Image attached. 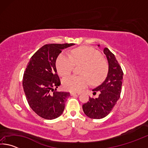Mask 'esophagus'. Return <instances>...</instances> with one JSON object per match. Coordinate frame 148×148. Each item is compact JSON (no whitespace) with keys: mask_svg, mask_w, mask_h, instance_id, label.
<instances>
[{"mask_svg":"<svg viewBox=\"0 0 148 148\" xmlns=\"http://www.w3.org/2000/svg\"><path fill=\"white\" fill-rule=\"evenodd\" d=\"M80 95V93H79V92H71V96H74V95Z\"/></svg>","mask_w":148,"mask_h":148,"instance_id":"obj_1","label":"esophagus"}]
</instances>
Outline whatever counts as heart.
Listing matches in <instances>:
<instances>
[{
  "label": "heart",
  "mask_w": 148,
  "mask_h": 148,
  "mask_svg": "<svg viewBox=\"0 0 148 148\" xmlns=\"http://www.w3.org/2000/svg\"><path fill=\"white\" fill-rule=\"evenodd\" d=\"M74 64H84L82 76L72 75L63 79L62 86L69 91L78 92L88 86L102 82L108 72V64L101 53L92 47L82 46L74 49L71 56L61 53L57 59L56 66L62 76H68L73 71Z\"/></svg>",
  "instance_id": "1"
}]
</instances>
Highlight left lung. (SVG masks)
Wrapping results in <instances>:
<instances>
[{
	"mask_svg": "<svg viewBox=\"0 0 148 148\" xmlns=\"http://www.w3.org/2000/svg\"><path fill=\"white\" fill-rule=\"evenodd\" d=\"M104 53L108 62L107 76L100 86L92 90L93 95L99 92V97L95 99L89 97V101L82 106L85 114L91 119H99L108 116L121 92L123 72L121 66L114 55L107 47L104 49Z\"/></svg>",
	"mask_w": 148,
	"mask_h": 148,
	"instance_id": "obj_1",
	"label": "left lung"
}]
</instances>
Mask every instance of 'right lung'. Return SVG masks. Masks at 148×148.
<instances>
[{"label": "right lung", "mask_w": 148, "mask_h": 148, "mask_svg": "<svg viewBox=\"0 0 148 148\" xmlns=\"http://www.w3.org/2000/svg\"><path fill=\"white\" fill-rule=\"evenodd\" d=\"M74 44H49L40 48L29 60L23 78L27 101L40 117L54 119L64 111L68 92L56 91L61 82L57 74L56 60L62 50Z\"/></svg>", "instance_id": "1"}]
</instances>
